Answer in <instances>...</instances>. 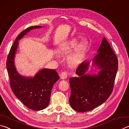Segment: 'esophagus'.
<instances>
[{
  "mask_svg": "<svg viewBox=\"0 0 129 129\" xmlns=\"http://www.w3.org/2000/svg\"><path fill=\"white\" fill-rule=\"evenodd\" d=\"M68 77V74L66 72H63L61 73L60 74V78L62 80L66 79Z\"/></svg>",
  "mask_w": 129,
  "mask_h": 129,
  "instance_id": "obj_1",
  "label": "esophagus"
}]
</instances>
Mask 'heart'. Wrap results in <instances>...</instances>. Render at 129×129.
Returning <instances> with one entry per match:
<instances>
[{
	"mask_svg": "<svg viewBox=\"0 0 129 129\" xmlns=\"http://www.w3.org/2000/svg\"><path fill=\"white\" fill-rule=\"evenodd\" d=\"M76 45H77V43H76V40H72L69 43V44H68L67 45H66V46L63 48H62L61 51L62 52H67L68 51H70V50H71L72 48H73L75 47L76 46ZM82 48H83L82 46L81 47L80 49L82 50ZM78 54H75V55L73 56V59H76V58L78 57Z\"/></svg>",
	"mask_w": 129,
	"mask_h": 129,
	"instance_id": "heart-1",
	"label": "heart"
}]
</instances>
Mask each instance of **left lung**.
<instances>
[{"mask_svg": "<svg viewBox=\"0 0 129 129\" xmlns=\"http://www.w3.org/2000/svg\"><path fill=\"white\" fill-rule=\"evenodd\" d=\"M97 52L93 63L101 69L98 75H86L89 62L85 61L79 65L76 71L79 77L69 79V103L78 112H89L101 105L111 95L114 88L118 58L105 37Z\"/></svg>", "mask_w": 129, "mask_h": 129, "instance_id": "8db88e82", "label": "left lung"}]
</instances>
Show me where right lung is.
<instances>
[{"instance_id":"obj_1","label":"right lung","mask_w":129,"mask_h":129,"mask_svg":"<svg viewBox=\"0 0 129 129\" xmlns=\"http://www.w3.org/2000/svg\"><path fill=\"white\" fill-rule=\"evenodd\" d=\"M39 26L30 27L19 35L12 45L7 58L6 67L10 77V85L15 96L31 110H41L48 105L52 89L59 79L54 69H43L32 77L25 78L19 75L14 65V57L18 45V40L34 28Z\"/></svg>"}]
</instances>
